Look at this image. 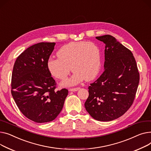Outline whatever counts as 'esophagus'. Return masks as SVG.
<instances>
[{
	"instance_id": "1",
	"label": "esophagus",
	"mask_w": 151,
	"mask_h": 151,
	"mask_svg": "<svg viewBox=\"0 0 151 151\" xmlns=\"http://www.w3.org/2000/svg\"><path fill=\"white\" fill-rule=\"evenodd\" d=\"M80 89V87H76V88H70L69 91H76Z\"/></svg>"
}]
</instances>
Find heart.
<instances>
[{
  "label": "heart",
  "instance_id": "1",
  "mask_svg": "<svg viewBox=\"0 0 151 151\" xmlns=\"http://www.w3.org/2000/svg\"><path fill=\"white\" fill-rule=\"evenodd\" d=\"M57 57L49 58L47 67L52 76L61 81L68 77L72 68L74 74L64 83L65 85H75L85 79L92 81L101 69V51L98 46L92 42L68 43L58 50Z\"/></svg>",
  "mask_w": 151,
  "mask_h": 151
}]
</instances>
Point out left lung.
Instances as JSON below:
<instances>
[{
    "mask_svg": "<svg viewBox=\"0 0 151 151\" xmlns=\"http://www.w3.org/2000/svg\"><path fill=\"white\" fill-rule=\"evenodd\" d=\"M105 44L104 71L88 87L85 107L97 121H110L124 114L134 101L139 74L132 52L109 35L97 37Z\"/></svg>",
    "mask_w": 151,
    "mask_h": 151,
    "instance_id": "8db88e82",
    "label": "left lung"
}]
</instances>
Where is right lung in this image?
Wrapping results in <instances>:
<instances>
[{"instance_id":"right-lung-1","label":"right lung","mask_w":151,"mask_h":151,"mask_svg":"<svg viewBox=\"0 0 151 151\" xmlns=\"http://www.w3.org/2000/svg\"><path fill=\"white\" fill-rule=\"evenodd\" d=\"M55 42H39L17 57L13 69L12 94L21 113L38 123L55 119L63 109L68 94L65 88L55 91L47 61Z\"/></svg>"}]
</instances>
